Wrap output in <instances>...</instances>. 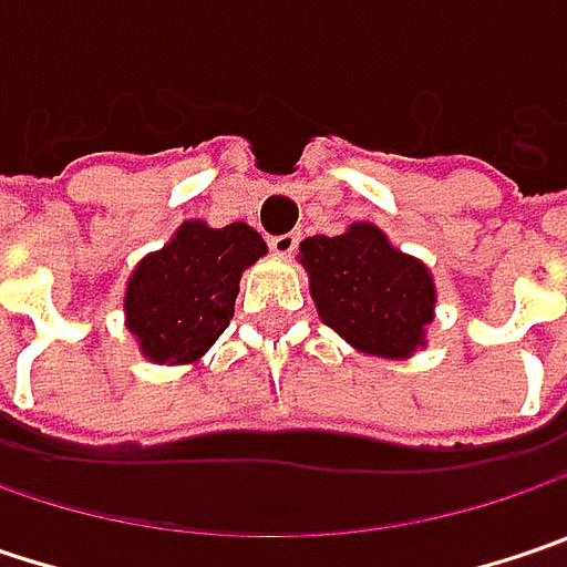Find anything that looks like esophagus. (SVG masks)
I'll list each match as a JSON object with an SVG mask.
<instances>
[{
  "mask_svg": "<svg viewBox=\"0 0 567 567\" xmlns=\"http://www.w3.org/2000/svg\"><path fill=\"white\" fill-rule=\"evenodd\" d=\"M297 245H300V231H287V235H274L270 238V251L274 255H293L297 251Z\"/></svg>",
  "mask_w": 567,
  "mask_h": 567,
  "instance_id": "1",
  "label": "esophagus"
}]
</instances>
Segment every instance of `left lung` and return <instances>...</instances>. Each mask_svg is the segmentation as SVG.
<instances>
[{"mask_svg":"<svg viewBox=\"0 0 567 567\" xmlns=\"http://www.w3.org/2000/svg\"><path fill=\"white\" fill-rule=\"evenodd\" d=\"M309 290L326 326L381 358H406L423 344L435 287L416 258L400 255L381 228L351 225L344 235H316L300 245Z\"/></svg>","mask_w":567,"mask_h":567,"instance_id":"1","label":"left lung"}]
</instances>
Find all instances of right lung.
<instances>
[{
    "label": "right lung",
    "instance_id": "obj_1",
    "mask_svg": "<svg viewBox=\"0 0 567 567\" xmlns=\"http://www.w3.org/2000/svg\"><path fill=\"white\" fill-rule=\"evenodd\" d=\"M261 255L264 238L245 223H183L171 245L138 264L125 290L128 332L138 336L144 358H203L235 312L241 270Z\"/></svg>",
    "mask_w": 567,
    "mask_h": 567
}]
</instances>
